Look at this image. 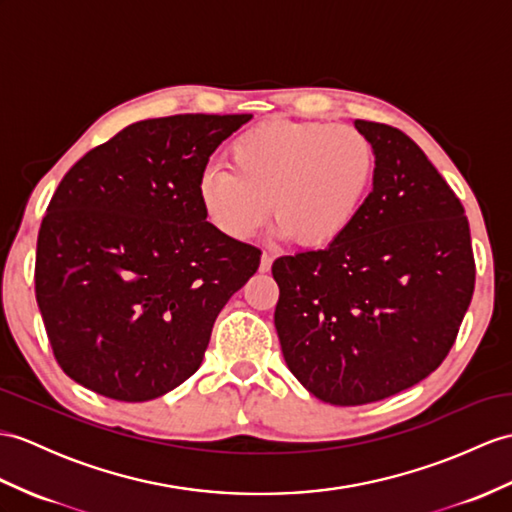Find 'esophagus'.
<instances>
[{"label":"esophagus","instance_id":"1","mask_svg":"<svg viewBox=\"0 0 512 512\" xmlns=\"http://www.w3.org/2000/svg\"><path fill=\"white\" fill-rule=\"evenodd\" d=\"M271 263H273V256L269 252H265L263 256H260V271H269Z\"/></svg>","mask_w":512,"mask_h":512}]
</instances>
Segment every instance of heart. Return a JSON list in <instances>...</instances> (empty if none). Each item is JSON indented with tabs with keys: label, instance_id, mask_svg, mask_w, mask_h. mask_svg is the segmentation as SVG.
<instances>
[{
	"label": "heart",
	"instance_id": "heart-1",
	"mask_svg": "<svg viewBox=\"0 0 512 512\" xmlns=\"http://www.w3.org/2000/svg\"><path fill=\"white\" fill-rule=\"evenodd\" d=\"M230 169L210 167L197 186L204 215L230 239L245 241L269 217L282 236L326 245L352 226L376 169L363 132L343 123L265 121L236 136Z\"/></svg>",
	"mask_w": 512,
	"mask_h": 512
}]
</instances>
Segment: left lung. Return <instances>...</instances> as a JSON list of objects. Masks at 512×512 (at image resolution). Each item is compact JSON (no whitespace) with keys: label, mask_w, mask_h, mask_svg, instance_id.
<instances>
[{"label":"left lung","mask_w":512,"mask_h":512,"mask_svg":"<svg viewBox=\"0 0 512 512\" xmlns=\"http://www.w3.org/2000/svg\"><path fill=\"white\" fill-rule=\"evenodd\" d=\"M354 126L376 152L358 217L326 249L271 267L286 367L334 406L428 378L452 350L476 282L469 221L450 184L402 130Z\"/></svg>","instance_id":"8db88e82"}]
</instances>
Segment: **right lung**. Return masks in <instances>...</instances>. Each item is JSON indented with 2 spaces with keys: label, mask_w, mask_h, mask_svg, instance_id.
<instances>
[{
  "label": "right lung",
  "mask_w": 512,
  "mask_h": 512,
  "mask_svg": "<svg viewBox=\"0 0 512 512\" xmlns=\"http://www.w3.org/2000/svg\"><path fill=\"white\" fill-rule=\"evenodd\" d=\"M252 115L136 121L62 178L36 241V302L71 380L147 402L202 365L215 319L260 249L206 221L197 186Z\"/></svg>",
  "instance_id": "add662e5"
}]
</instances>
